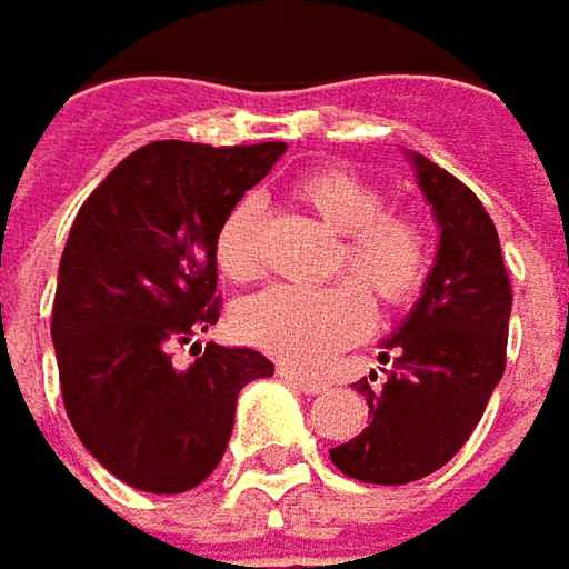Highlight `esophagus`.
<instances>
[{
  "label": "esophagus",
  "instance_id": "obj_1",
  "mask_svg": "<svg viewBox=\"0 0 569 569\" xmlns=\"http://www.w3.org/2000/svg\"><path fill=\"white\" fill-rule=\"evenodd\" d=\"M280 379L292 385L296 391H302V395H318V391H325V388H328L325 379L309 376V372H299V369H292V366H280Z\"/></svg>",
  "mask_w": 569,
  "mask_h": 569
}]
</instances>
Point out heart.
<instances>
[{"label": "heart", "mask_w": 569, "mask_h": 569, "mask_svg": "<svg viewBox=\"0 0 569 569\" xmlns=\"http://www.w3.org/2000/svg\"><path fill=\"white\" fill-rule=\"evenodd\" d=\"M296 197L340 236L331 260L333 277L350 273L388 309L417 296L430 267L427 232L408 212L385 210L379 187L343 168H321L299 181ZM216 263L232 283H251L263 273V207L258 197H241L222 216ZM358 287L343 280L328 289H267L236 311V331L280 362L306 369L325 366L372 325V302Z\"/></svg>", "instance_id": "1"}]
</instances>
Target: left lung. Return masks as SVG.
Here are the masks:
<instances>
[{"label": "left lung", "instance_id": "left-lung-1", "mask_svg": "<svg viewBox=\"0 0 569 569\" xmlns=\"http://www.w3.org/2000/svg\"><path fill=\"white\" fill-rule=\"evenodd\" d=\"M439 226V248L417 306L382 340L391 362L382 388H353L369 427L331 449V461L366 483H410L439 471L475 432L507 369L512 311L507 267L483 203L427 156L408 152Z\"/></svg>", "mask_w": 569, "mask_h": 569}]
</instances>
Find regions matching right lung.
Returning a JSON list of instances; mask_svg holds the SVG:
<instances>
[{
	"mask_svg": "<svg viewBox=\"0 0 569 569\" xmlns=\"http://www.w3.org/2000/svg\"><path fill=\"white\" fill-rule=\"evenodd\" d=\"M286 142L161 139L91 190L62 248L53 350L82 446L146 493H184L222 461L238 391L273 376L248 347L207 343L187 369L171 347L219 318L216 232Z\"/></svg>",
	"mask_w": 569,
	"mask_h": 569,
	"instance_id": "1",
	"label": "right lung"
}]
</instances>
